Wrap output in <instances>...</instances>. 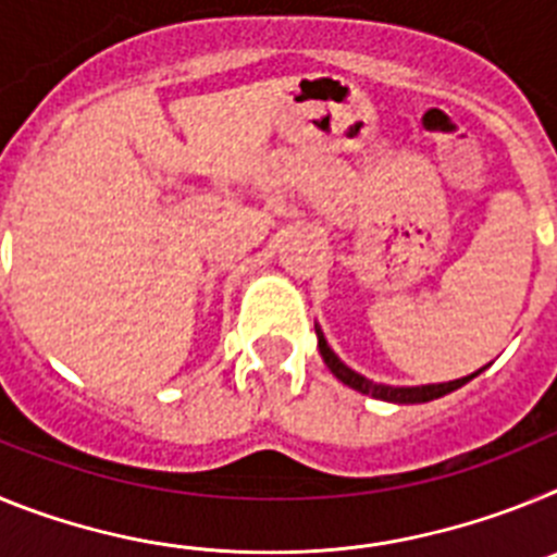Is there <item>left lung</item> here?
<instances>
[{
    "mask_svg": "<svg viewBox=\"0 0 557 557\" xmlns=\"http://www.w3.org/2000/svg\"><path fill=\"white\" fill-rule=\"evenodd\" d=\"M314 332H318V348H321L323 362H326L329 371H332L334 376L343 382V385L354 387V391H359V393H366V396L382 398V401H393V405H424V401H432V398H441V396H446V393L457 391V387H462L466 382H471V379L480 376V373L485 371V368H480V371L471 373V376L455 379V382H441V385H418V387L376 385V382L366 379L362 373L351 371V368H348L346 362H343V359H339L332 348H329V343H326V337H323L321 329L314 326Z\"/></svg>",
    "mask_w": 557,
    "mask_h": 557,
    "instance_id": "1",
    "label": "left lung"
}]
</instances>
